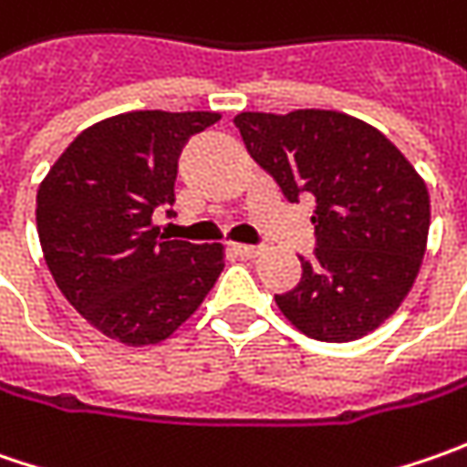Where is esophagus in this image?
<instances>
[{"label": "esophagus", "mask_w": 467, "mask_h": 467, "mask_svg": "<svg viewBox=\"0 0 467 467\" xmlns=\"http://www.w3.org/2000/svg\"><path fill=\"white\" fill-rule=\"evenodd\" d=\"M260 252L262 249L260 246H254V244H234V254H239L242 260H254Z\"/></svg>", "instance_id": "obj_1"}]
</instances>
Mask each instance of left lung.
<instances>
[{
  "label": "left lung",
  "instance_id": "1",
  "mask_svg": "<svg viewBox=\"0 0 467 467\" xmlns=\"http://www.w3.org/2000/svg\"><path fill=\"white\" fill-rule=\"evenodd\" d=\"M246 153L288 202L317 200V249L296 288L278 294L285 319L325 343H348L398 312L419 275L429 236V192L379 130L340 111H244Z\"/></svg>",
  "mask_w": 467,
  "mask_h": 467
}]
</instances>
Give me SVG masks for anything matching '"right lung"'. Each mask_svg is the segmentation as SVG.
<instances>
[{"label":"right lung","mask_w":467,"mask_h":467,"mask_svg":"<svg viewBox=\"0 0 467 467\" xmlns=\"http://www.w3.org/2000/svg\"><path fill=\"white\" fill-rule=\"evenodd\" d=\"M215 111H130L82 130L36 197L44 260L64 298L106 337L155 346L179 330L223 270L221 244L161 236L176 161ZM171 213V210H166Z\"/></svg>","instance_id":"add662e5"}]
</instances>
